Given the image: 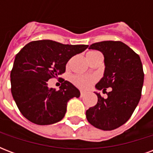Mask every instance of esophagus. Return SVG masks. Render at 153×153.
<instances>
[{
    "instance_id": "1",
    "label": "esophagus",
    "mask_w": 153,
    "mask_h": 153,
    "mask_svg": "<svg viewBox=\"0 0 153 153\" xmlns=\"http://www.w3.org/2000/svg\"><path fill=\"white\" fill-rule=\"evenodd\" d=\"M83 96H85V92H83V91H81V92H80V97H81V98H82Z\"/></svg>"
}]
</instances>
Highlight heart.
I'll return each instance as SVG.
<instances>
[{
    "label": "heart",
    "instance_id": "heart-1",
    "mask_svg": "<svg viewBox=\"0 0 153 153\" xmlns=\"http://www.w3.org/2000/svg\"><path fill=\"white\" fill-rule=\"evenodd\" d=\"M99 53L98 51H91L87 52L86 56H91ZM97 80V76L95 75H75L72 78L73 83L82 90H87L93 85Z\"/></svg>",
    "mask_w": 153,
    "mask_h": 153
}]
</instances>
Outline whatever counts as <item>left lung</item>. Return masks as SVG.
<instances>
[{
	"mask_svg": "<svg viewBox=\"0 0 153 153\" xmlns=\"http://www.w3.org/2000/svg\"><path fill=\"white\" fill-rule=\"evenodd\" d=\"M89 49L104 55V76L96 89L111 91L106 98L99 93L98 102L86 112L89 123L102 130H113L126 123L137 106L141 96L144 71L140 56L121 41H102L91 44Z\"/></svg>",
	"mask_w": 153,
	"mask_h": 153,
	"instance_id": "left-lung-1",
	"label": "left lung"
}]
</instances>
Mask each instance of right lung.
<instances>
[{
  "mask_svg": "<svg viewBox=\"0 0 153 153\" xmlns=\"http://www.w3.org/2000/svg\"><path fill=\"white\" fill-rule=\"evenodd\" d=\"M87 48L44 39L30 42L19 51L11 71V92L25 118L40 126L63 118L67 102L80 92L64 79L59 91L49 88L48 81L63 74L70 59Z\"/></svg>",
  "mask_w": 153,
  "mask_h": 153,
  "instance_id": "1",
  "label": "right lung"
}]
</instances>
